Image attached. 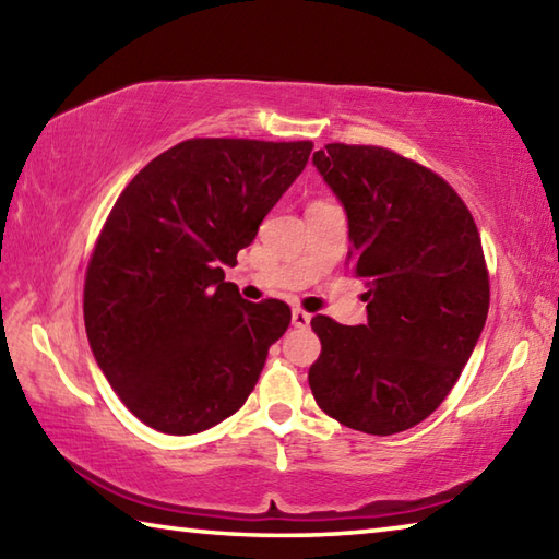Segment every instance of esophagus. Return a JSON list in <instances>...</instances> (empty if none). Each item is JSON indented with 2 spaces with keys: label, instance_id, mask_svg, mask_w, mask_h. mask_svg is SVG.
Masks as SVG:
<instances>
[{
  "label": "esophagus",
  "instance_id": "34e87169",
  "mask_svg": "<svg viewBox=\"0 0 559 559\" xmlns=\"http://www.w3.org/2000/svg\"><path fill=\"white\" fill-rule=\"evenodd\" d=\"M290 320H293V325H296V328H308L310 325V313H306V310H300V308H293Z\"/></svg>",
  "mask_w": 559,
  "mask_h": 559
}]
</instances>
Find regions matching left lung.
<instances>
[{
    "label": "left lung",
    "mask_w": 559,
    "mask_h": 559,
    "mask_svg": "<svg viewBox=\"0 0 559 559\" xmlns=\"http://www.w3.org/2000/svg\"><path fill=\"white\" fill-rule=\"evenodd\" d=\"M313 165L347 216L367 323L310 320L320 409L374 437L412 429L447 400L484 333L488 271L466 204L431 169L392 150L330 143Z\"/></svg>",
    "instance_id": "left-lung-1"
}]
</instances>
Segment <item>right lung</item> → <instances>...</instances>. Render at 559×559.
<instances>
[{
	"mask_svg": "<svg viewBox=\"0 0 559 559\" xmlns=\"http://www.w3.org/2000/svg\"><path fill=\"white\" fill-rule=\"evenodd\" d=\"M310 150L194 138L122 189L88 263L83 318L100 372L147 427L187 437L249 400L290 308L243 300L224 266L257 239Z\"/></svg>",
	"mask_w": 559,
	"mask_h": 559,
	"instance_id": "add662e5",
	"label": "right lung"
}]
</instances>
